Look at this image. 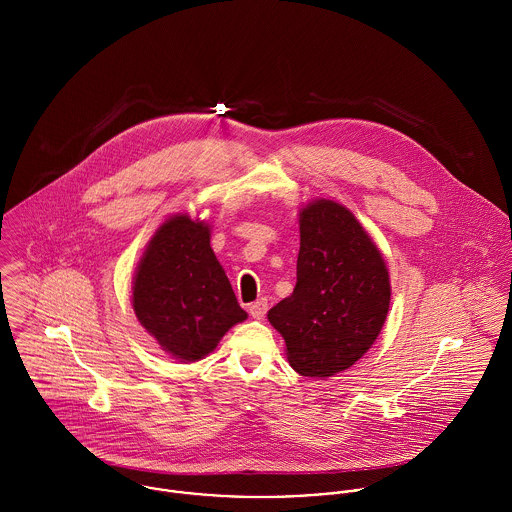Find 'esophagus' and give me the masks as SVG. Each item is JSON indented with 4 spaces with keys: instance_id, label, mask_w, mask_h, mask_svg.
<instances>
[{
    "instance_id": "34e87169",
    "label": "esophagus",
    "mask_w": 512,
    "mask_h": 512,
    "mask_svg": "<svg viewBox=\"0 0 512 512\" xmlns=\"http://www.w3.org/2000/svg\"><path fill=\"white\" fill-rule=\"evenodd\" d=\"M248 311H250V315L254 317V319H264L266 317V311H268V301L266 299H258V301H254L250 307H248Z\"/></svg>"
}]
</instances>
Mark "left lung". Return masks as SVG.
I'll use <instances>...</instances> for the list:
<instances>
[{"mask_svg":"<svg viewBox=\"0 0 512 512\" xmlns=\"http://www.w3.org/2000/svg\"><path fill=\"white\" fill-rule=\"evenodd\" d=\"M390 272L365 226L341 203L299 209L297 282L268 311L295 372L327 378L355 365L378 339L390 307Z\"/></svg>","mask_w":512,"mask_h":512,"instance_id":"8db88e82","label":"left lung"}]
</instances>
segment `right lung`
<instances>
[{
  "label": "right lung",
  "mask_w": 512,
  "mask_h": 512,
  "mask_svg": "<svg viewBox=\"0 0 512 512\" xmlns=\"http://www.w3.org/2000/svg\"><path fill=\"white\" fill-rule=\"evenodd\" d=\"M132 307L157 345L181 363L205 359L248 317L211 248V224L189 213L171 215L149 238Z\"/></svg>",
  "instance_id": "1"
}]
</instances>
